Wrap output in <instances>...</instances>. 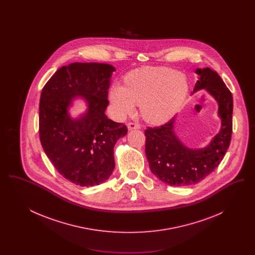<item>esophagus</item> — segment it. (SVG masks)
Returning <instances> with one entry per match:
<instances>
[{
    "label": "esophagus",
    "mask_w": 255,
    "mask_h": 255,
    "mask_svg": "<svg viewBox=\"0 0 255 255\" xmlns=\"http://www.w3.org/2000/svg\"><path fill=\"white\" fill-rule=\"evenodd\" d=\"M127 128H128V130H129V131H131V130L139 129V128H140V126H139V124H136V123H133V122H130V123H128V124H127Z\"/></svg>",
    "instance_id": "obj_1"
}]
</instances>
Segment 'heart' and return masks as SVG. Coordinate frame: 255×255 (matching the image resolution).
<instances>
[{"label":"heart","instance_id":"1","mask_svg":"<svg viewBox=\"0 0 255 255\" xmlns=\"http://www.w3.org/2000/svg\"><path fill=\"white\" fill-rule=\"evenodd\" d=\"M188 94L185 76L166 67L145 66L127 73L124 86H113L110 101L117 119H122L139 105L143 120L151 124L170 121Z\"/></svg>","mask_w":255,"mask_h":255}]
</instances>
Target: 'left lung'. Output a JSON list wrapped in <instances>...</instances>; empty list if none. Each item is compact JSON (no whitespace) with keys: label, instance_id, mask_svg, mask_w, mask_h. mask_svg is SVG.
I'll list each match as a JSON object with an SVG mask.
<instances>
[{"label":"left lung","instance_id":"8db88e82","mask_svg":"<svg viewBox=\"0 0 255 255\" xmlns=\"http://www.w3.org/2000/svg\"><path fill=\"white\" fill-rule=\"evenodd\" d=\"M193 93L206 90L218 103L219 133L204 148H189L175 132L176 117L159 127L145 130L146 158L151 172L171 186H187L203 181L218 166L231 143L233 99L218 73L197 69Z\"/></svg>","mask_w":255,"mask_h":255}]
</instances>
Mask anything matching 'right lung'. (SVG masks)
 <instances>
[{"instance_id":"1","label":"right lung","mask_w":255,"mask_h":255,"mask_svg":"<svg viewBox=\"0 0 255 255\" xmlns=\"http://www.w3.org/2000/svg\"><path fill=\"white\" fill-rule=\"evenodd\" d=\"M115 71L104 63H72L58 69L42 90L41 144L61 176L76 185L94 186L109 179L115 168L114 147L128 131L105 115ZM78 98L87 110L74 119L69 108Z\"/></svg>"}]
</instances>
